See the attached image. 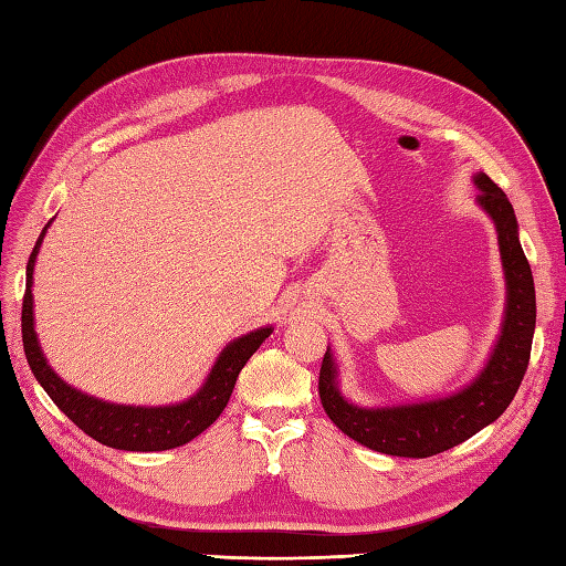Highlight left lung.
Instances as JSON below:
<instances>
[{
  "label": "left lung",
  "mask_w": 566,
  "mask_h": 566,
  "mask_svg": "<svg viewBox=\"0 0 566 566\" xmlns=\"http://www.w3.org/2000/svg\"><path fill=\"white\" fill-rule=\"evenodd\" d=\"M475 186L480 190L478 205L496 227L504 265L506 308L502 335L484 369L465 388L449 398L392 407L352 405L339 392L337 364L327 347L318 378L321 402L335 427L366 449L400 458H429L449 451L502 417L528 369L535 331V286L518 241V221L509 197L488 174H478Z\"/></svg>",
  "instance_id": "left-lung-1"
}]
</instances>
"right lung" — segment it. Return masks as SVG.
Wrapping results in <instances>:
<instances>
[{
  "mask_svg": "<svg viewBox=\"0 0 566 566\" xmlns=\"http://www.w3.org/2000/svg\"><path fill=\"white\" fill-rule=\"evenodd\" d=\"M48 227L50 223H45L41 239L35 241V248L29 258V265H25V294L21 306L23 352L38 384L45 388L52 402H55L78 429L88 433L91 439H96L98 443L111 446V449L142 453L166 451L200 437L209 424L217 422V417L223 412V407H227L231 398L235 378H239L245 361L251 359L255 349L272 335L274 327H258L253 333L235 337L233 343H229L219 354V359L214 361L202 388L197 390L192 398L178 405L135 407L105 402L94 396H86V392L64 384V380L50 369L45 354L41 345H38V335L33 327V268Z\"/></svg>",
  "mask_w": 566,
  "mask_h": 566,
  "instance_id": "obj_1",
  "label": "right lung"
}]
</instances>
